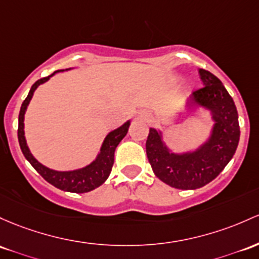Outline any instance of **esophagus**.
<instances>
[{
	"mask_svg": "<svg viewBox=\"0 0 259 259\" xmlns=\"http://www.w3.org/2000/svg\"><path fill=\"white\" fill-rule=\"evenodd\" d=\"M143 116L144 118H147V114H143Z\"/></svg>",
	"mask_w": 259,
	"mask_h": 259,
	"instance_id": "obj_1",
	"label": "esophagus"
}]
</instances>
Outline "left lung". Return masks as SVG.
<instances>
[{"label": "left lung", "instance_id": "1", "mask_svg": "<svg viewBox=\"0 0 259 259\" xmlns=\"http://www.w3.org/2000/svg\"><path fill=\"white\" fill-rule=\"evenodd\" d=\"M204 86L193 92L188 107L195 104L209 109L215 124L211 135L198 150L173 153L156 129H150L146 153L152 171L168 186L177 189L201 188L220 175L237 149L240 140L237 109L234 99L217 76L199 69Z\"/></svg>", "mask_w": 259, "mask_h": 259}]
</instances>
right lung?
I'll return each instance as SVG.
<instances>
[{
  "mask_svg": "<svg viewBox=\"0 0 259 259\" xmlns=\"http://www.w3.org/2000/svg\"><path fill=\"white\" fill-rule=\"evenodd\" d=\"M56 72H59V71H55V72L51 73L48 77H42L40 79H38V81L33 84L32 88H30L27 98H25L23 103H22L21 112H19L18 116L19 146H21V150L22 152H23L24 157L29 161V163L35 168V171L38 172L45 181L49 182L50 184H53L54 187H56V188L61 190H65V192L71 193L91 192V190L102 186V184L107 181V178L109 177L113 163H114V151L119 143H120V141L123 140L124 136L126 135L130 121H126V123L121 125L120 127L113 130L112 133H109V134L107 135L97 158H96L91 164L83 167V168L75 169V171L60 172L54 171V169H50L48 168V167L42 166L41 163H39V162L33 157V155L30 153L29 149H28L27 146V141H25L24 138V114L25 110H27L28 104H29L30 99L33 97L34 91L38 88L39 84L47 82L48 79H49L53 75H55Z\"/></svg>",
  "mask_w": 259,
  "mask_h": 259,
  "instance_id": "obj_1",
  "label": "right lung"
}]
</instances>
